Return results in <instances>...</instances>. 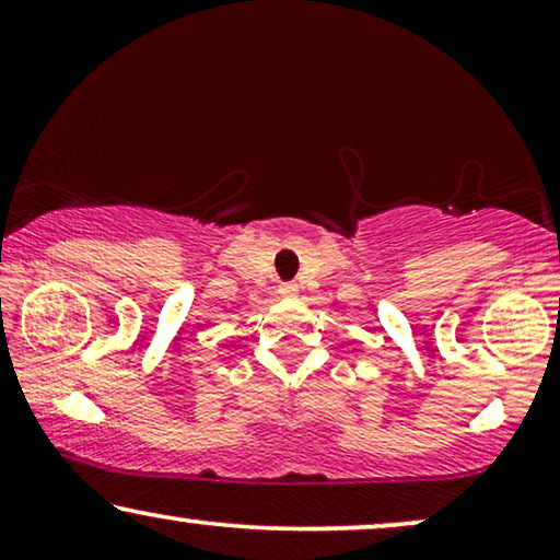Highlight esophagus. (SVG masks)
Wrapping results in <instances>:
<instances>
[{
  "label": "esophagus",
  "instance_id": "obj_1",
  "mask_svg": "<svg viewBox=\"0 0 560 560\" xmlns=\"http://www.w3.org/2000/svg\"><path fill=\"white\" fill-rule=\"evenodd\" d=\"M278 293L280 295H298V285H295V282H282V285L278 288Z\"/></svg>",
  "mask_w": 560,
  "mask_h": 560
}]
</instances>
